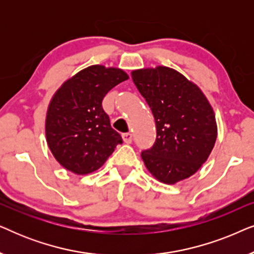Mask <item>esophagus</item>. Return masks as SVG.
<instances>
[{
	"label": "esophagus",
	"mask_w": 254,
	"mask_h": 254,
	"mask_svg": "<svg viewBox=\"0 0 254 254\" xmlns=\"http://www.w3.org/2000/svg\"><path fill=\"white\" fill-rule=\"evenodd\" d=\"M123 140L125 143H131V140H133V135L130 133H125L123 134Z\"/></svg>",
	"instance_id": "34e87169"
}]
</instances>
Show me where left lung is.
<instances>
[{"instance_id": "1", "label": "left lung", "mask_w": 254, "mask_h": 254, "mask_svg": "<svg viewBox=\"0 0 254 254\" xmlns=\"http://www.w3.org/2000/svg\"><path fill=\"white\" fill-rule=\"evenodd\" d=\"M131 78L151 109L157 129L154 145L141 152L145 168L164 184L190 178L216 141L213 107L199 86L172 68L137 69Z\"/></svg>"}]
</instances>
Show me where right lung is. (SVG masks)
Returning a JSON list of instances; mask_svg holds the SVG:
<instances>
[{
	"mask_svg": "<svg viewBox=\"0 0 254 254\" xmlns=\"http://www.w3.org/2000/svg\"><path fill=\"white\" fill-rule=\"evenodd\" d=\"M126 79L123 69L95 64L67 79L54 93L45 131L52 154L65 170L76 175L96 171L123 143L102 102L111 89Z\"/></svg>",
	"mask_w": 254,
	"mask_h": 254,
	"instance_id": "add662e5",
	"label": "right lung"
}]
</instances>
